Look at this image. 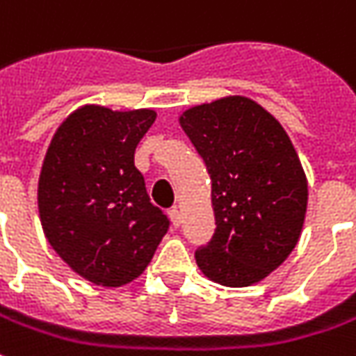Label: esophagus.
Segmentation results:
<instances>
[{
  "mask_svg": "<svg viewBox=\"0 0 356 356\" xmlns=\"http://www.w3.org/2000/svg\"><path fill=\"white\" fill-rule=\"evenodd\" d=\"M170 220L173 223V227H179L183 223V218H181V212H179L177 208H171L170 210Z\"/></svg>",
  "mask_w": 356,
  "mask_h": 356,
  "instance_id": "esophagus-1",
  "label": "esophagus"
}]
</instances>
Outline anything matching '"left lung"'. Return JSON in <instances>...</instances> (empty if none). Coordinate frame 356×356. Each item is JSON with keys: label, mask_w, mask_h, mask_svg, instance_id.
Returning a JSON list of instances; mask_svg holds the SVG:
<instances>
[{"label": "left lung", "mask_w": 356, "mask_h": 356, "mask_svg": "<svg viewBox=\"0 0 356 356\" xmlns=\"http://www.w3.org/2000/svg\"><path fill=\"white\" fill-rule=\"evenodd\" d=\"M212 181L216 231L195 252L200 272L225 287L262 282L297 247L308 181L282 123L245 96L179 115Z\"/></svg>", "instance_id": "left-lung-1"}]
</instances>
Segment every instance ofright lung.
<instances>
[{
    "mask_svg": "<svg viewBox=\"0 0 356 356\" xmlns=\"http://www.w3.org/2000/svg\"><path fill=\"white\" fill-rule=\"evenodd\" d=\"M154 109L86 104L57 127L38 179V212L51 248L74 273L121 287L150 264L170 221L135 168Z\"/></svg>",
    "mask_w": 356,
    "mask_h": 356,
    "instance_id": "add662e5",
    "label": "right lung"
}]
</instances>
